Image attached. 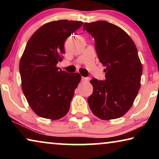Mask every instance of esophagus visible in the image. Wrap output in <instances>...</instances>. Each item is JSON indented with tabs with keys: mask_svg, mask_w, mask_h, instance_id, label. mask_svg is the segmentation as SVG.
Masks as SVG:
<instances>
[{
	"mask_svg": "<svg viewBox=\"0 0 159 159\" xmlns=\"http://www.w3.org/2000/svg\"><path fill=\"white\" fill-rule=\"evenodd\" d=\"M89 79L88 77H82V82H88Z\"/></svg>",
	"mask_w": 159,
	"mask_h": 159,
	"instance_id": "1",
	"label": "esophagus"
}]
</instances>
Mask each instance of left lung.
<instances>
[{
  "mask_svg": "<svg viewBox=\"0 0 159 159\" xmlns=\"http://www.w3.org/2000/svg\"><path fill=\"white\" fill-rule=\"evenodd\" d=\"M84 30L95 40L98 57L106 69V79H93L88 101L93 114L110 120L125 115L140 88L143 67L136 45L120 27L106 21L84 23Z\"/></svg>",
  "mask_w": 159,
  "mask_h": 159,
  "instance_id": "8db88e82",
  "label": "left lung"
}]
</instances>
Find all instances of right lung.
Masks as SVG:
<instances>
[{"instance_id": "obj_1", "label": "right lung", "mask_w": 159, "mask_h": 159, "mask_svg": "<svg viewBox=\"0 0 159 159\" xmlns=\"http://www.w3.org/2000/svg\"><path fill=\"white\" fill-rule=\"evenodd\" d=\"M82 25V21L66 19L51 21L28 40L19 63L21 88L39 116L56 120L69 111L81 76L62 71L56 64L62 61L66 38Z\"/></svg>"}]
</instances>
